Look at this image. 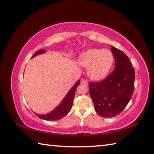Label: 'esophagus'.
Wrapping results in <instances>:
<instances>
[{
  "instance_id": "34e87169",
  "label": "esophagus",
  "mask_w": 154,
  "mask_h": 154,
  "mask_svg": "<svg viewBox=\"0 0 154 154\" xmlns=\"http://www.w3.org/2000/svg\"><path fill=\"white\" fill-rule=\"evenodd\" d=\"M81 84L85 85H88V81L87 79H82L81 81Z\"/></svg>"
}]
</instances>
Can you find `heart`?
I'll return each instance as SVG.
<instances>
[{"mask_svg":"<svg viewBox=\"0 0 154 154\" xmlns=\"http://www.w3.org/2000/svg\"><path fill=\"white\" fill-rule=\"evenodd\" d=\"M79 63L88 67L87 73L94 80H99L109 73L114 62L112 51L103 49H92L81 54Z\"/></svg>","mask_w":154,"mask_h":154,"instance_id":"obj_1","label":"heart"}]
</instances>
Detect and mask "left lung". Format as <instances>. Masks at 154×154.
<instances>
[{"mask_svg": "<svg viewBox=\"0 0 154 154\" xmlns=\"http://www.w3.org/2000/svg\"><path fill=\"white\" fill-rule=\"evenodd\" d=\"M115 68L106 79L89 83V93L94 109L99 116L114 117L122 112L134 89L135 71L127 55L112 46Z\"/></svg>", "mask_w": 154, "mask_h": 154, "instance_id": "8db88e82", "label": "left lung"}]
</instances>
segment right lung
Returning a JSON list of instances; mask_svg holds the SVG:
<instances>
[{
	"label": "right lung",
	"instance_id": "add662e5",
	"mask_svg": "<svg viewBox=\"0 0 154 154\" xmlns=\"http://www.w3.org/2000/svg\"><path fill=\"white\" fill-rule=\"evenodd\" d=\"M45 51L44 50H40L37 51L35 53L32 55V57L36 56L37 55L44 54ZM80 83V80L75 84V85L71 88V90L69 91L67 95L65 96L64 99L62 100L61 103L57 108L52 110L51 112H49L46 114H35V115L38 116L40 119L45 120H57L62 118H63L65 115L69 112L71 109L72 105H73V101L74 99L75 93L76 91L77 87L79 86Z\"/></svg>",
	"mask_w": 154,
	"mask_h": 154
}]
</instances>
